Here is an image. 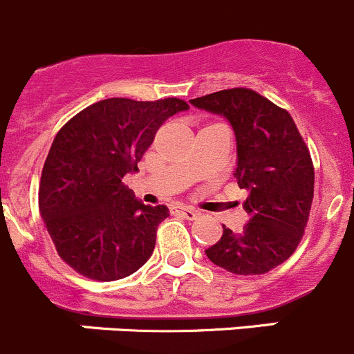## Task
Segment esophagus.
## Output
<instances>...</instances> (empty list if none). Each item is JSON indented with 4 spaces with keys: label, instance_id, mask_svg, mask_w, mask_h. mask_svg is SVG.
Here are the masks:
<instances>
[{
    "label": "esophagus",
    "instance_id": "34e87169",
    "mask_svg": "<svg viewBox=\"0 0 354 354\" xmlns=\"http://www.w3.org/2000/svg\"><path fill=\"white\" fill-rule=\"evenodd\" d=\"M174 214L175 215H180V217L187 218V221H194V218H196L198 215H200L196 210H193V208H183V207L174 208Z\"/></svg>",
    "mask_w": 354,
    "mask_h": 354
}]
</instances>
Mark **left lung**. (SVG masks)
<instances>
[{"label":"left lung","mask_w":354,"mask_h":354,"mask_svg":"<svg viewBox=\"0 0 354 354\" xmlns=\"http://www.w3.org/2000/svg\"><path fill=\"white\" fill-rule=\"evenodd\" d=\"M189 102L233 127L234 177L248 191L243 230L233 233L224 225L205 254L234 274H264L294 254L304 233L315 191L311 154L290 114L254 90H221Z\"/></svg>","instance_id":"left-lung-1"}]
</instances>
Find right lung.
<instances>
[{
	"instance_id": "1",
	"label": "right lung",
	"mask_w": 354,
	"mask_h": 354,
	"mask_svg": "<svg viewBox=\"0 0 354 354\" xmlns=\"http://www.w3.org/2000/svg\"><path fill=\"white\" fill-rule=\"evenodd\" d=\"M180 99H106L71 118L53 139L39 184V212L64 262L99 281L142 268L168 217L165 205L139 201L123 184L161 124L187 111Z\"/></svg>"
}]
</instances>
